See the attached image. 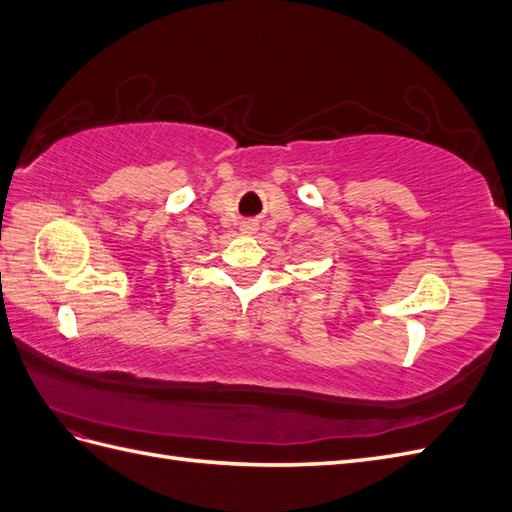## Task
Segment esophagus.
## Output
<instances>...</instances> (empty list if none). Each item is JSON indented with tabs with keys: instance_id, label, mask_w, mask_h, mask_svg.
I'll list each match as a JSON object with an SVG mask.
<instances>
[{
	"instance_id": "obj_1",
	"label": "esophagus",
	"mask_w": 512,
	"mask_h": 512,
	"mask_svg": "<svg viewBox=\"0 0 512 512\" xmlns=\"http://www.w3.org/2000/svg\"><path fill=\"white\" fill-rule=\"evenodd\" d=\"M256 230H258V224H256L254 220H250V222H243V224H241V232H245V235H254Z\"/></svg>"
}]
</instances>
